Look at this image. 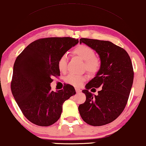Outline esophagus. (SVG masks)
Segmentation results:
<instances>
[{
    "label": "esophagus",
    "mask_w": 146,
    "mask_h": 146,
    "mask_svg": "<svg viewBox=\"0 0 146 146\" xmlns=\"http://www.w3.org/2000/svg\"><path fill=\"white\" fill-rule=\"evenodd\" d=\"M75 91H76L77 93H79V92H82V90L80 89H79V88H75Z\"/></svg>",
    "instance_id": "obj_1"
}]
</instances>
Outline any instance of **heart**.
Returning a JSON list of instances; mask_svg holds the SVG:
<instances>
[{
    "label": "heart",
    "instance_id": "1",
    "mask_svg": "<svg viewBox=\"0 0 146 146\" xmlns=\"http://www.w3.org/2000/svg\"><path fill=\"white\" fill-rule=\"evenodd\" d=\"M73 54L78 56L84 61V69L92 75H96L101 68V60L98 57L96 56L95 52L92 48L86 45H79L73 49ZM68 57L67 54H63L60 57L58 62V68L60 72L66 71L67 70ZM87 77L85 75L70 74L65 78V82L68 84L75 87H80L85 81Z\"/></svg>",
    "mask_w": 146,
    "mask_h": 146
}]
</instances>
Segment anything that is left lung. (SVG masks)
<instances>
[{"label": "left lung", "instance_id": "1", "mask_svg": "<svg viewBox=\"0 0 146 146\" xmlns=\"http://www.w3.org/2000/svg\"><path fill=\"white\" fill-rule=\"evenodd\" d=\"M98 54L101 68L82 91L86 100L79 106L82 119L92 126H102L114 121L125 109L133 82V69L128 53L111 42L81 38ZM101 87L97 96L89 90Z\"/></svg>", "mask_w": 146, "mask_h": 146}]
</instances>
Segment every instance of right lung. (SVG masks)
Wrapping results in <instances>:
<instances>
[{
    "mask_svg": "<svg viewBox=\"0 0 146 146\" xmlns=\"http://www.w3.org/2000/svg\"><path fill=\"white\" fill-rule=\"evenodd\" d=\"M79 42L70 37L41 38L29 44L17 57L11 88L23 115L34 124L47 127L61 115L64 102L76 94L73 86L52 91V77L60 76L58 62Z\"/></svg>",
    "mask_w": 146,
    "mask_h": 146,
    "instance_id": "right-lung-1",
    "label": "right lung"
}]
</instances>
